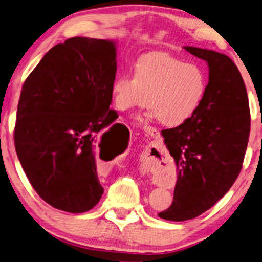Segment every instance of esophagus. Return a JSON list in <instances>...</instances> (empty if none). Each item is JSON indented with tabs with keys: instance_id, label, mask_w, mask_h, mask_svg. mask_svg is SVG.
<instances>
[{
	"instance_id": "esophagus-1",
	"label": "esophagus",
	"mask_w": 262,
	"mask_h": 262,
	"mask_svg": "<svg viewBox=\"0 0 262 262\" xmlns=\"http://www.w3.org/2000/svg\"><path fill=\"white\" fill-rule=\"evenodd\" d=\"M144 130H146L149 135L150 136H157V134H159V133H157V130L156 129H154V128H151V127H144Z\"/></svg>"
}]
</instances>
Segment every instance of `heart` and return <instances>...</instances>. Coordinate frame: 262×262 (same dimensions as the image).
<instances>
[{
  "label": "heart",
  "mask_w": 262,
  "mask_h": 262,
  "mask_svg": "<svg viewBox=\"0 0 262 262\" xmlns=\"http://www.w3.org/2000/svg\"><path fill=\"white\" fill-rule=\"evenodd\" d=\"M206 89V76L201 66L161 53L139 59L134 74H118L111 85V97L119 111L142 106L147 99V119H159L164 126L177 127L196 113Z\"/></svg>",
  "instance_id": "b5f03b06"
}]
</instances>
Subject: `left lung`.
Masks as SVG:
<instances>
[{
    "instance_id": "1",
    "label": "left lung",
    "mask_w": 262,
    "mask_h": 262,
    "mask_svg": "<svg viewBox=\"0 0 262 262\" xmlns=\"http://www.w3.org/2000/svg\"><path fill=\"white\" fill-rule=\"evenodd\" d=\"M184 49L206 61L209 82L196 113L162 130L176 163L177 182L172 204L159 217L172 222L198 217L231 189L243 167L251 128L246 87L231 58L212 50Z\"/></svg>"
}]
</instances>
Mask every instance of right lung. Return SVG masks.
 <instances>
[{
  "label": "right lung",
  "mask_w": 262,
  "mask_h": 262,
  "mask_svg": "<svg viewBox=\"0 0 262 262\" xmlns=\"http://www.w3.org/2000/svg\"><path fill=\"white\" fill-rule=\"evenodd\" d=\"M116 43L73 37L41 58L20 92L14 133L20 165L39 197L58 210L81 213L100 201L98 147L118 119L110 110Z\"/></svg>",
  "instance_id": "add662e5"
}]
</instances>
